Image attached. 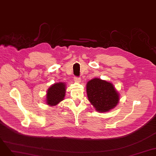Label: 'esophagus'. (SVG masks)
I'll return each mask as SVG.
<instances>
[{
	"label": "esophagus",
	"mask_w": 156,
	"mask_h": 156,
	"mask_svg": "<svg viewBox=\"0 0 156 156\" xmlns=\"http://www.w3.org/2000/svg\"><path fill=\"white\" fill-rule=\"evenodd\" d=\"M74 80L75 82L80 83V82H81V79H80V78H79V77H74Z\"/></svg>",
	"instance_id": "esophagus-1"
}]
</instances>
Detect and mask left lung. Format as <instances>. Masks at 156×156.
Instances as JSON below:
<instances>
[{
    "instance_id": "obj_1",
    "label": "left lung",
    "mask_w": 156,
    "mask_h": 156,
    "mask_svg": "<svg viewBox=\"0 0 156 156\" xmlns=\"http://www.w3.org/2000/svg\"><path fill=\"white\" fill-rule=\"evenodd\" d=\"M88 99L100 112H108L117 105L119 96L112 83L95 78L86 85Z\"/></svg>"
}]
</instances>
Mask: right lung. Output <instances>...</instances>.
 <instances>
[{
  "label": "right lung",
  "instance_id": "add662e5",
  "mask_svg": "<svg viewBox=\"0 0 156 156\" xmlns=\"http://www.w3.org/2000/svg\"><path fill=\"white\" fill-rule=\"evenodd\" d=\"M66 90V84L63 82L55 83L52 85L47 91L46 103L50 106L56 105L64 98Z\"/></svg>",
  "mask_w": 156,
  "mask_h": 156
}]
</instances>
